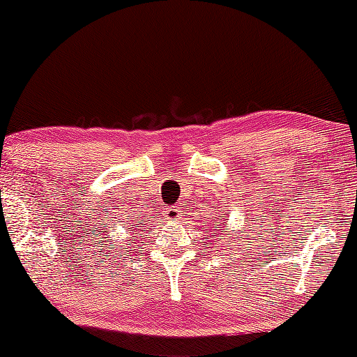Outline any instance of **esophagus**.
I'll use <instances>...</instances> for the list:
<instances>
[{"label":"esophagus","mask_w":357,"mask_h":357,"mask_svg":"<svg viewBox=\"0 0 357 357\" xmlns=\"http://www.w3.org/2000/svg\"><path fill=\"white\" fill-rule=\"evenodd\" d=\"M165 215L169 221H178L183 216V213H181V208H179V206H169V208H166V210H165Z\"/></svg>","instance_id":"34e87169"}]
</instances>
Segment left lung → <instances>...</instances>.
Here are the masks:
<instances>
[{"instance_id":"8db88e82","label":"left lung","mask_w":357,"mask_h":357,"mask_svg":"<svg viewBox=\"0 0 357 357\" xmlns=\"http://www.w3.org/2000/svg\"><path fill=\"white\" fill-rule=\"evenodd\" d=\"M223 225L227 227V221H225V220H223ZM220 227H221V225H220ZM225 230H228V228H225Z\"/></svg>"}]
</instances>
